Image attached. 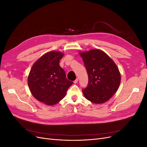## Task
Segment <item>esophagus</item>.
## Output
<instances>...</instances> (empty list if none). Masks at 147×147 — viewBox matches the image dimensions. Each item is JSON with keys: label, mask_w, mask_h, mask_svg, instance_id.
I'll list each match as a JSON object with an SVG mask.
<instances>
[{"label": "esophagus", "mask_w": 147, "mask_h": 147, "mask_svg": "<svg viewBox=\"0 0 147 147\" xmlns=\"http://www.w3.org/2000/svg\"><path fill=\"white\" fill-rule=\"evenodd\" d=\"M78 78H77L76 79H75V80H74V83H78Z\"/></svg>", "instance_id": "obj_1"}]
</instances>
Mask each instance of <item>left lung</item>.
Segmentation results:
<instances>
[{"label": "left lung", "instance_id": "1", "mask_svg": "<svg viewBox=\"0 0 147 147\" xmlns=\"http://www.w3.org/2000/svg\"><path fill=\"white\" fill-rule=\"evenodd\" d=\"M80 55L88 75V86L82 90L84 97L94 104L107 102L117 91L121 82L118 67L105 53L97 49Z\"/></svg>", "mask_w": 147, "mask_h": 147}]
</instances>
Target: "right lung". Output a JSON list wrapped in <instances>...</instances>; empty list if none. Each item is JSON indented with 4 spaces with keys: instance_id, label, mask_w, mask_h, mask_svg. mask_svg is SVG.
Instances as JSON below:
<instances>
[{
    "instance_id": "add662e5",
    "label": "right lung",
    "mask_w": 147,
    "mask_h": 147,
    "mask_svg": "<svg viewBox=\"0 0 147 147\" xmlns=\"http://www.w3.org/2000/svg\"><path fill=\"white\" fill-rule=\"evenodd\" d=\"M63 53H47L33 64L28 83L31 94L38 101L48 105L63 99L73 82L66 78L64 69L59 65Z\"/></svg>"
}]
</instances>
